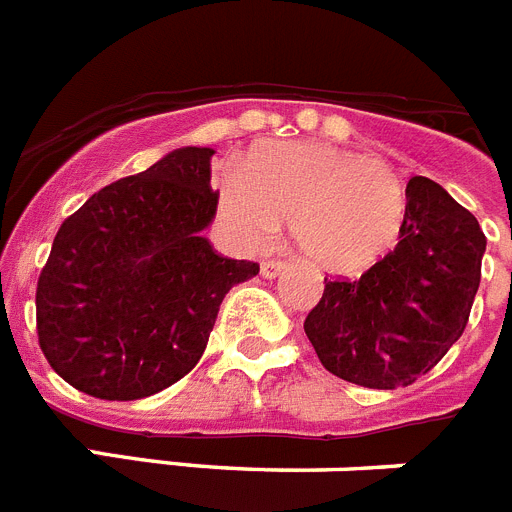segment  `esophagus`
Wrapping results in <instances>:
<instances>
[{"label":"esophagus","mask_w":512,"mask_h":512,"mask_svg":"<svg viewBox=\"0 0 512 512\" xmlns=\"http://www.w3.org/2000/svg\"><path fill=\"white\" fill-rule=\"evenodd\" d=\"M284 269H287L284 261H264V264H261V274H264L266 279H277Z\"/></svg>","instance_id":"esophagus-1"}]
</instances>
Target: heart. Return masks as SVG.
<instances>
[{"label": "heart", "mask_w": 512, "mask_h": 512, "mask_svg": "<svg viewBox=\"0 0 512 512\" xmlns=\"http://www.w3.org/2000/svg\"><path fill=\"white\" fill-rule=\"evenodd\" d=\"M220 202L248 246H266L289 217L315 269L356 277L400 243L408 184L390 164L328 143H269L220 179Z\"/></svg>", "instance_id": "obj_1"}]
</instances>
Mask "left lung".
Masks as SVG:
<instances>
[{
    "instance_id": "8db88e82",
    "label": "left lung",
    "mask_w": 512,
    "mask_h": 512,
    "mask_svg": "<svg viewBox=\"0 0 512 512\" xmlns=\"http://www.w3.org/2000/svg\"><path fill=\"white\" fill-rule=\"evenodd\" d=\"M400 243L359 279L328 282L305 318L320 364L369 390L408 387L467 328L487 238L441 184L413 176Z\"/></svg>"
}]
</instances>
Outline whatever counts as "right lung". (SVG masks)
I'll list each match as a JSON object with an SVG mask.
<instances>
[{"mask_svg": "<svg viewBox=\"0 0 512 512\" xmlns=\"http://www.w3.org/2000/svg\"><path fill=\"white\" fill-rule=\"evenodd\" d=\"M212 148L184 146L63 220L35 292L53 372L99 400H140L189 374L220 302L259 264L217 256Z\"/></svg>", "mask_w": 512, "mask_h": 512, "instance_id": "right-lung-1", "label": "right lung"}]
</instances>
